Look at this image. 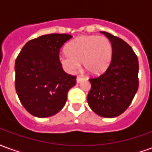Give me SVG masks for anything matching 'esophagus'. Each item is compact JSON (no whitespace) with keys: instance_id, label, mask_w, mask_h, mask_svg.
<instances>
[{"instance_id":"1","label":"esophagus","mask_w":152,"mask_h":152,"mask_svg":"<svg viewBox=\"0 0 152 152\" xmlns=\"http://www.w3.org/2000/svg\"><path fill=\"white\" fill-rule=\"evenodd\" d=\"M83 80H84V78L81 77V76H77V77H76V83L79 84V83H80Z\"/></svg>"}]
</instances>
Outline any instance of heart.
Instances as JSON below:
<instances>
[{
	"label": "heart",
	"instance_id": "1",
	"mask_svg": "<svg viewBox=\"0 0 152 152\" xmlns=\"http://www.w3.org/2000/svg\"><path fill=\"white\" fill-rule=\"evenodd\" d=\"M66 50V53L59 56V62L68 73L74 72L81 62L89 74L99 76L107 69L112 61V44L102 36L77 37L67 45Z\"/></svg>",
	"mask_w": 152,
	"mask_h": 152
}]
</instances>
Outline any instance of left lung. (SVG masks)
I'll list each match as a JSON object with an SVG mask.
<instances>
[{"label": "left lung", "instance_id": "8db88e82", "mask_svg": "<svg viewBox=\"0 0 152 152\" xmlns=\"http://www.w3.org/2000/svg\"><path fill=\"white\" fill-rule=\"evenodd\" d=\"M111 41L112 58L101 76L89 79L91 89L87 97L89 107L106 118L121 115L130 105L138 88V60L125 41L101 31Z\"/></svg>", "mask_w": 152, "mask_h": 152}]
</instances>
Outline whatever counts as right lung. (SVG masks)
I'll return each instance as SVG.
<instances>
[{
    "label": "right lung",
    "mask_w": 152,
    "mask_h": 152,
    "mask_svg": "<svg viewBox=\"0 0 152 152\" xmlns=\"http://www.w3.org/2000/svg\"><path fill=\"white\" fill-rule=\"evenodd\" d=\"M72 37L48 34L29 40L16 58L15 89L22 105L36 117L57 114L63 108L76 76L66 74L59 62V51Z\"/></svg>",
    "instance_id": "right-lung-1"
}]
</instances>
